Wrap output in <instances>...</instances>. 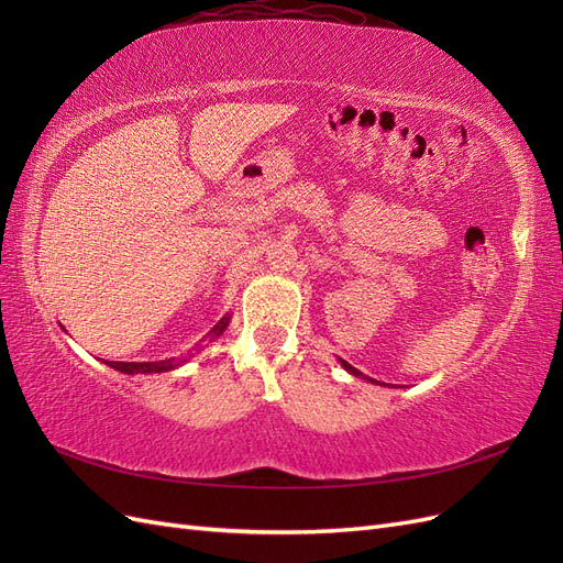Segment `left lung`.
<instances>
[{
    "instance_id": "left-lung-1",
    "label": "left lung",
    "mask_w": 563,
    "mask_h": 563,
    "mask_svg": "<svg viewBox=\"0 0 563 563\" xmlns=\"http://www.w3.org/2000/svg\"><path fill=\"white\" fill-rule=\"evenodd\" d=\"M340 364H343V368H345V371H350V373H352V376H362V373H360V371H356L354 366H350L347 362H340ZM362 378H366V376H362ZM368 380H371V378H368ZM371 383H376V380H371Z\"/></svg>"
}]
</instances>
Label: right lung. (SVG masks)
Here are the masks:
<instances>
[{"instance_id":"1","label":"right lung","mask_w":563,"mask_h":563,"mask_svg":"<svg viewBox=\"0 0 563 563\" xmlns=\"http://www.w3.org/2000/svg\"><path fill=\"white\" fill-rule=\"evenodd\" d=\"M230 323V314L220 319L213 327V338H218L228 329ZM187 360H180V356H172V360H162V362H106L108 366H112L114 371H122L126 376H135V373H164V371H174L178 366H183Z\"/></svg>"}]
</instances>
